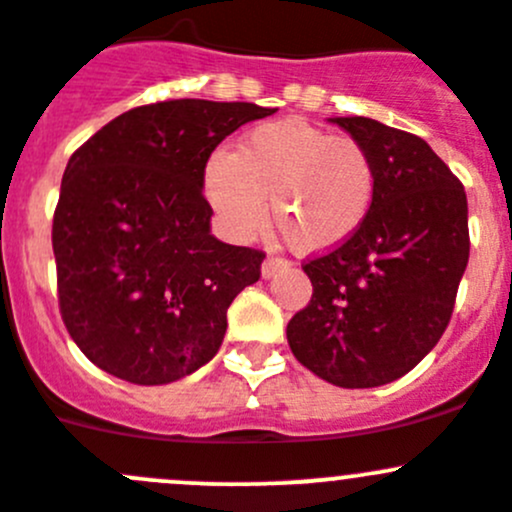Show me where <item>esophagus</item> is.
I'll return each instance as SVG.
<instances>
[{
    "label": "esophagus",
    "mask_w": 512,
    "mask_h": 512,
    "mask_svg": "<svg viewBox=\"0 0 512 512\" xmlns=\"http://www.w3.org/2000/svg\"><path fill=\"white\" fill-rule=\"evenodd\" d=\"M284 269H289V261L281 259V256H266V261L261 264V276H264V279H271V276H276Z\"/></svg>",
    "instance_id": "34e87169"
}]
</instances>
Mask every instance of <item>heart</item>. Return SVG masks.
Returning a JSON list of instances; mask_svg holds the SVG:
<instances>
[{
  "label": "heart",
  "mask_w": 512,
  "mask_h": 512,
  "mask_svg": "<svg viewBox=\"0 0 512 512\" xmlns=\"http://www.w3.org/2000/svg\"><path fill=\"white\" fill-rule=\"evenodd\" d=\"M377 193L369 150L354 138H334L304 120L253 128L236 153L213 150L203 163V196L223 231L251 236L271 221L301 253L347 243L367 221Z\"/></svg>",
  "instance_id": "1"
}]
</instances>
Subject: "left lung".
<instances>
[{"instance_id": "left-lung-1", "label": "left lung", "mask_w": 512, "mask_h": 512, "mask_svg": "<svg viewBox=\"0 0 512 512\" xmlns=\"http://www.w3.org/2000/svg\"><path fill=\"white\" fill-rule=\"evenodd\" d=\"M369 150L377 193L364 226L306 261L309 304L291 316L294 357L347 389L399 379L440 342L470 256L460 180L417 135L372 118H332Z\"/></svg>"}]
</instances>
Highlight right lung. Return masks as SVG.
Instances as JSON below:
<instances>
[{
	"instance_id": "obj_1",
	"label": "right lung",
	"mask_w": 512,
	"mask_h": 512,
	"mask_svg": "<svg viewBox=\"0 0 512 512\" xmlns=\"http://www.w3.org/2000/svg\"><path fill=\"white\" fill-rule=\"evenodd\" d=\"M253 102L133 107L72 153L52 221L57 299L80 352L113 377L168 384L216 357L226 311L266 253L211 236L203 163L274 115Z\"/></svg>"
}]
</instances>
